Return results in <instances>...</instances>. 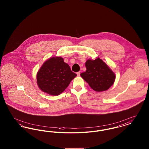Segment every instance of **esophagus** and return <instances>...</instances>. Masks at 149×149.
<instances>
[{
  "label": "esophagus",
  "mask_w": 149,
  "mask_h": 149,
  "mask_svg": "<svg viewBox=\"0 0 149 149\" xmlns=\"http://www.w3.org/2000/svg\"><path fill=\"white\" fill-rule=\"evenodd\" d=\"M77 74V75H78V77H79L80 75V71H79Z\"/></svg>",
  "instance_id": "obj_1"
}]
</instances>
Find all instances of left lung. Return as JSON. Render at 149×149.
Listing matches in <instances>:
<instances>
[{
	"mask_svg": "<svg viewBox=\"0 0 149 149\" xmlns=\"http://www.w3.org/2000/svg\"><path fill=\"white\" fill-rule=\"evenodd\" d=\"M85 66L86 71L80 75L94 91H105L113 85L116 78L114 73L99 57L95 60L88 59Z\"/></svg>",
	"mask_w": 149,
	"mask_h": 149,
	"instance_id": "1",
	"label": "left lung"
}]
</instances>
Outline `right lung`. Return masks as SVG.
<instances>
[{"instance_id": "right-lung-1", "label": "right lung", "mask_w": 149, "mask_h": 149, "mask_svg": "<svg viewBox=\"0 0 149 149\" xmlns=\"http://www.w3.org/2000/svg\"><path fill=\"white\" fill-rule=\"evenodd\" d=\"M77 75L71 71L61 57H52L46 61L37 72V83L39 88L52 95L63 92Z\"/></svg>"}]
</instances>
